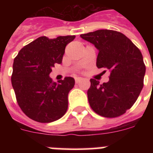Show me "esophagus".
I'll list each match as a JSON object with an SVG mask.
<instances>
[{"instance_id":"34e87169","label":"esophagus","mask_w":153,"mask_h":153,"mask_svg":"<svg viewBox=\"0 0 153 153\" xmlns=\"http://www.w3.org/2000/svg\"><path fill=\"white\" fill-rule=\"evenodd\" d=\"M81 80H82V78H80V77H76V78H75V82H76V83H79V81H81Z\"/></svg>"}]
</instances>
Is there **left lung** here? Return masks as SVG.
<instances>
[{
    "label": "left lung",
    "instance_id": "8db88e82",
    "mask_svg": "<svg viewBox=\"0 0 153 153\" xmlns=\"http://www.w3.org/2000/svg\"><path fill=\"white\" fill-rule=\"evenodd\" d=\"M99 51L97 67L110 70L107 83L90 79L89 103L102 117L113 118L130 109L143 87L146 66L141 52L123 33L99 30L81 34Z\"/></svg>",
    "mask_w": 153,
    "mask_h": 153
}]
</instances>
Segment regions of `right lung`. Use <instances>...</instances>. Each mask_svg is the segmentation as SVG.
Here are the masks:
<instances>
[{
	"instance_id": "right-lung-1",
	"label": "right lung",
	"mask_w": 153,
	"mask_h": 153,
	"mask_svg": "<svg viewBox=\"0 0 153 153\" xmlns=\"http://www.w3.org/2000/svg\"><path fill=\"white\" fill-rule=\"evenodd\" d=\"M75 36L39 38L24 47L14 58L11 83L17 103L29 118L51 123L61 118L68 107V94L75 84L67 76L53 83L50 74L62 63L65 47Z\"/></svg>"
}]
</instances>
